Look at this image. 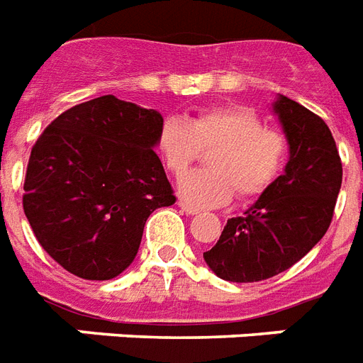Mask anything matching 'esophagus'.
<instances>
[{
	"instance_id": "esophagus-1",
	"label": "esophagus",
	"mask_w": 363,
	"mask_h": 363,
	"mask_svg": "<svg viewBox=\"0 0 363 363\" xmlns=\"http://www.w3.org/2000/svg\"><path fill=\"white\" fill-rule=\"evenodd\" d=\"M178 206H179V208H182V211H185V213H187V216H196V213H200L199 208L187 204V202H184V200H179Z\"/></svg>"
}]
</instances>
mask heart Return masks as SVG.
Here are the masks:
<instances>
[{"label": "heart", "instance_id": "obj_1", "mask_svg": "<svg viewBox=\"0 0 363 363\" xmlns=\"http://www.w3.org/2000/svg\"><path fill=\"white\" fill-rule=\"evenodd\" d=\"M164 167L182 174L202 155L211 153L208 170L187 174L179 195L196 208H216L238 199L253 200L274 185L285 170L291 142L285 133L266 127L257 112L236 104L199 110L191 120L168 116L157 135Z\"/></svg>", "mask_w": 363, "mask_h": 363}]
</instances>
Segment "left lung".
Wrapping results in <instances>:
<instances>
[{
	"instance_id": "8db88e82",
	"label": "left lung",
	"mask_w": 363,
	"mask_h": 363,
	"mask_svg": "<svg viewBox=\"0 0 363 363\" xmlns=\"http://www.w3.org/2000/svg\"><path fill=\"white\" fill-rule=\"evenodd\" d=\"M274 112L291 142L285 174L243 216L228 219L204 253L213 274L232 283L269 279L303 259L328 230L341 189V157L323 118L285 95Z\"/></svg>"
}]
</instances>
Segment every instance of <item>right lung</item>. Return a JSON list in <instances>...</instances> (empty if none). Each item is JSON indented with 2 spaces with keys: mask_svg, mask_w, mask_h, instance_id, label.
I'll return each instance as SVG.
<instances>
[{
  "mask_svg": "<svg viewBox=\"0 0 363 363\" xmlns=\"http://www.w3.org/2000/svg\"><path fill=\"white\" fill-rule=\"evenodd\" d=\"M163 116L103 95L60 114L31 147L24 213L63 269L89 281L135 260L152 211L176 202L153 152Z\"/></svg>",
  "mask_w": 363,
  "mask_h": 363,
  "instance_id": "obj_1",
  "label": "right lung"
}]
</instances>
